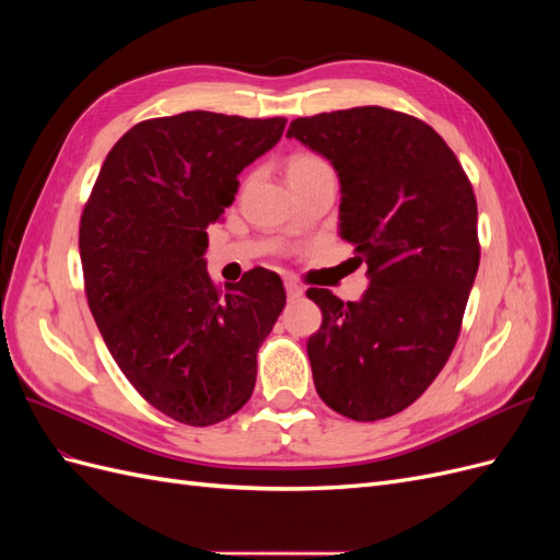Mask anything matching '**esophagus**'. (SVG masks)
Segmentation results:
<instances>
[{"label":"esophagus","instance_id":"34e87169","mask_svg":"<svg viewBox=\"0 0 560 560\" xmlns=\"http://www.w3.org/2000/svg\"><path fill=\"white\" fill-rule=\"evenodd\" d=\"M284 290H287V296H290V299H299L303 294L301 287L296 282H292V280L284 282Z\"/></svg>","mask_w":560,"mask_h":560}]
</instances>
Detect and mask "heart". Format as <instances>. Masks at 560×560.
Instances as JSON below:
<instances>
[{
	"mask_svg": "<svg viewBox=\"0 0 560 560\" xmlns=\"http://www.w3.org/2000/svg\"><path fill=\"white\" fill-rule=\"evenodd\" d=\"M327 165L322 159L313 156V154H296L290 159V163H287V175H296V173H308V171H315V167H322Z\"/></svg>",
	"mask_w": 560,
	"mask_h": 560,
	"instance_id": "1",
	"label": "heart"
}]
</instances>
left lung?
Instances as JSON below:
<instances>
[{"mask_svg": "<svg viewBox=\"0 0 560 560\" xmlns=\"http://www.w3.org/2000/svg\"><path fill=\"white\" fill-rule=\"evenodd\" d=\"M287 138L325 156L341 182L338 235L369 287L343 303L311 287L317 395L352 420L413 404L444 369L479 270L477 198L451 147L420 118L352 107L292 121Z\"/></svg>", "mask_w": 560, "mask_h": 560, "instance_id": "left-lung-1", "label": "left lung"}]
</instances>
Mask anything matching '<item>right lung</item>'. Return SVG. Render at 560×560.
<instances>
[{
	"mask_svg": "<svg viewBox=\"0 0 560 560\" xmlns=\"http://www.w3.org/2000/svg\"><path fill=\"white\" fill-rule=\"evenodd\" d=\"M284 124L214 112L149 118L112 147L83 208L79 254L95 325L132 387L184 425L243 409L257 350L284 308L273 270L252 268L224 292L206 268L208 226Z\"/></svg>",
	"mask_w": 560,
	"mask_h": 560,
	"instance_id": "1",
	"label": "right lung"
}]
</instances>
